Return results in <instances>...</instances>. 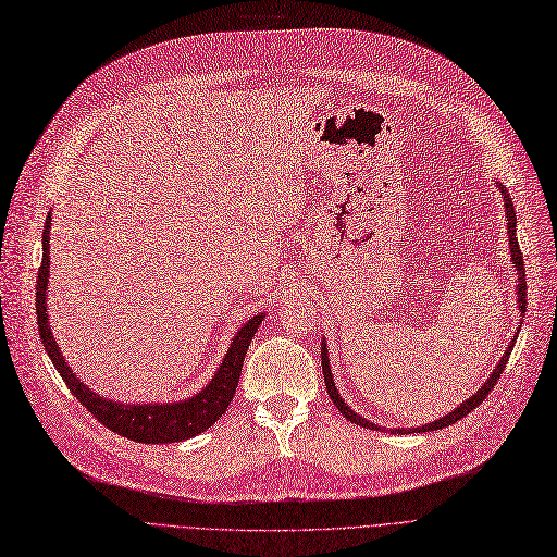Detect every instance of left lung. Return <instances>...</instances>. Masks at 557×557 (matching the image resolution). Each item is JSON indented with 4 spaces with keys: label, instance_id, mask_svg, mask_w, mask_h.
Listing matches in <instances>:
<instances>
[{
    "label": "left lung",
    "instance_id": "1",
    "mask_svg": "<svg viewBox=\"0 0 557 557\" xmlns=\"http://www.w3.org/2000/svg\"><path fill=\"white\" fill-rule=\"evenodd\" d=\"M500 193H503V197H505V215H507V234H509V252H511V261H513V265H517V275H519V284H517V296H519V310H521V314H525V298H528V286H525V263H523V255H521V250H519V238H517V213H513V203H511V197L507 195V190L505 188H500ZM519 335V333H517ZM513 342L511 339V344L507 346V351H505V356L500 358V362H498V367L493 369V374L486 379V383L478 389L475 395H472L470 399H466L461 406H457L455 410H451V413H447V416H443L441 420H434V422H429V424H422V426H416V429H393V431H397V434H420V431H438V429H443V426H449V424H455V422H459L461 418H466L472 408L475 406H480L484 399H486V395L491 393L493 389V385L498 383V379H500V374H503V369H505V364H507V360H509V354H511V348H513ZM321 364H323V379H325V389H327V395H331V399H333V404L337 406V410L339 413L348 420V422H356V424H360V426H367V429H379L374 422H369V420H364V418H360L354 408H348L346 404H344V399L339 397V393H337V387H335V381H333V372H331V360H327V348H325V342H321Z\"/></svg>",
    "mask_w": 557,
    "mask_h": 557
}]
</instances>
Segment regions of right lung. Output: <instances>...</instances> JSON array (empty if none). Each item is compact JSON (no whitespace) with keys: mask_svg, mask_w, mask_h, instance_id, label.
Wrapping results in <instances>:
<instances>
[{"mask_svg":"<svg viewBox=\"0 0 557 557\" xmlns=\"http://www.w3.org/2000/svg\"><path fill=\"white\" fill-rule=\"evenodd\" d=\"M50 224L52 215L46 220L44 230V261L38 265V280H36V319H38V333L44 339L46 351L59 372L64 379L73 397L85 406L89 413L114 434L135 441V443H178L185 438H193L201 431L215 424L224 410L230 408L238 379H240V367L245 360V351L250 346L257 327L261 325L265 314H257L247 321L240 331L236 333L230 351H226L224 360L220 362L215 376L209 381L201 393H197L190 399H181L172 404H116L112 399H102L96 395L89 385L82 383L69 362L61 356L59 346L52 337V327L48 323V277H50Z\"/></svg>","mask_w":557,"mask_h":557,"instance_id":"obj_1","label":"right lung"}]
</instances>
